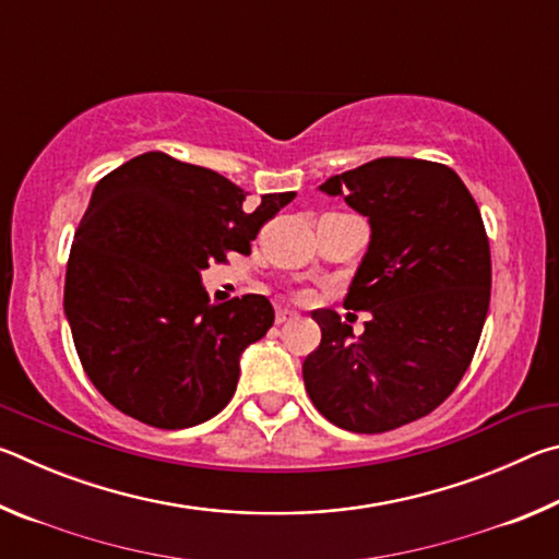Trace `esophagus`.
I'll return each mask as SVG.
<instances>
[{"label":"esophagus","instance_id":"esophagus-1","mask_svg":"<svg viewBox=\"0 0 559 559\" xmlns=\"http://www.w3.org/2000/svg\"><path fill=\"white\" fill-rule=\"evenodd\" d=\"M296 318V313H293V310H288V308H278L276 310V323L281 325V323H288V320H293Z\"/></svg>","mask_w":559,"mask_h":559}]
</instances>
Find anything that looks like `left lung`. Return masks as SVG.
<instances>
[{"label":"left lung","instance_id":"obj_1","mask_svg":"<svg viewBox=\"0 0 559 559\" xmlns=\"http://www.w3.org/2000/svg\"><path fill=\"white\" fill-rule=\"evenodd\" d=\"M320 189L370 219L345 308L372 318L355 337L335 310H313L323 337L302 382L340 429H400L437 409L476 353L490 302L486 226L461 177L429 159L380 157Z\"/></svg>","mask_w":559,"mask_h":559}]
</instances>
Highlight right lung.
<instances>
[{
	"instance_id": "add662e5",
	"label": "right lung",
	"mask_w": 559,
	"mask_h": 559,
	"mask_svg": "<svg viewBox=\"0 0 559 559\" xmlns=\"http://www.w3.org/2000/svg\"><path fill=\"white\" fill-rule=\"evenodd\" d=\"M219 173L165 153L93 189L66 269L63 308L93 386L157 429L197 427L236 392L239 357L273 325L266 296L210 302L202 269L249 253L293 192L259 202Z\"/></svg>"
}]
</instances>
